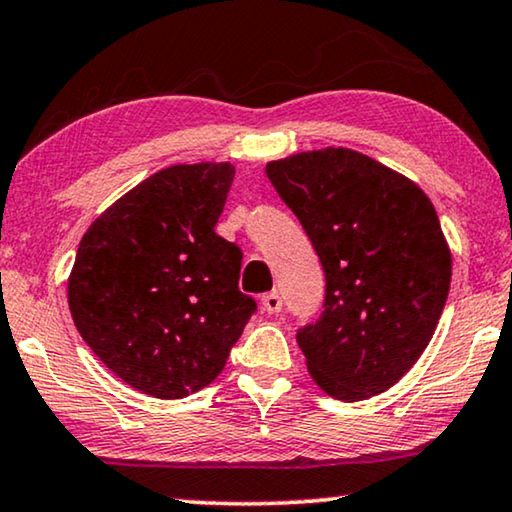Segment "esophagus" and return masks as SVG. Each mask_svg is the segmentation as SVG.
<instances>
[{
  "label": "esophagus",
  "instance_id": "obj_1",
  "mask_svg": "<svg viewBox=\"0 0 512 512\" xmlns=\"http://www.w3.org/2000/svg\"><path fill=\"white\" fill-rule=\"evenodd\" d=\"M262 308L269 312V315H278V312L282 310V299L278 292H269L262 296Z\"/></svg>",
  "mask_w": 512,
  "mask_h": 512
}]
</instances>
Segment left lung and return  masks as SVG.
<instances>
[{
  "instance_id": "left-lung-1",
  "label": "left lung",
  "mask_w": 512,
  "mask_h": 512,
  "mask_svg": "<svg viewBox=\"0 0 512 512\" xmlns=\"http://www.w3.org/2000/svg\"><path fill=\"white\" fill-rule=\"evenodd\" d=\"M326 273L324 312L296 333L315 384L335 400L384 393L437 329L453 259L437 211L414 181L345 147L266 165Z\"/></svg>"
}]
</instances>
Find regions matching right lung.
Returning <instances> with one entry per match:
<instances>
[{"label":"right lung","mask_w":512,"mask_h":512,"mask_svg":"<svg viewBox=\"0 0 512 512\" xmlns=\"http://www.w3.org/2000/svg\"><path fill=\"white\" fill-rule=\"evenodd\" d=\"M232 163L165 167L89 225L71 276L75 329L128 386L179 400L223 372L257 303L218 236Z\"/></svg>","instance_id":"add662e5"}]
</instances>
